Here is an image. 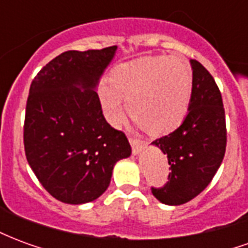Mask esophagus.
<instances>
[{
	"instance_id": "34e87169",
	"label": "esophagus",
	"mask_w": 248,
	"mask_h": 248,
	"mask_svg": "<svg viewBox=\"0 0 248 248\" xmlns=\"http://www.w3.org/2000/svg\"><path fill=\"white\" fill-rule=\"evenodd\" d=\"M130 145H131V149H133V153L134 154H140V150L143 149V140H138L135 137H129Z\"/></svg>"
}]
</instances>
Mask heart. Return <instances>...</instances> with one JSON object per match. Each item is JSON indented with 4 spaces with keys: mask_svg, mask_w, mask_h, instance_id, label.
Instances as JSON below:
<instances>
[{
    "mask_svg": "<svg viewBox=\"0 0 248 248\" xmlns=\"http://www.w3.org/2000/svg\"><path fill=\"white\" fill-rule=\"evenodd\" d=\"M192 77L179 58L146 57L115 67L98 86L106 118L118 124L127 111L146 133L165 135L181 126L190 108Z\"/></svg>",
    "mask_w": 248,
    "mask_h": 248,
    "instance_id": "b5f03b06",
    "label": "heart"
}]
</instances>
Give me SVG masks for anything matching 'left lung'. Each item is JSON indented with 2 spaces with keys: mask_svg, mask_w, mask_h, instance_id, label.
I'll use <instances>...</instances> for the list:
<instances>
[{
  "mask_svg": "<svg viewBox=\"0 0 248 248\" xmlns=\"http://www.w3.org/2000/svg\"><path fill=\"white\" fill-rule=\"evenodd\" d=\"M192 90L190 108L182 124L153 145L169 161V181L151 187L165 204L178 206L191 201L213 181L223 161L227 130L223 101L213 76L201 62L191 60Z\"/></svg>",
  "mask_w": 248,
  "mask_h": 248,
  "instance_id": "8db88e82",
  "label": "left lung"
}]
</instances>
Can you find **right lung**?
I'll use <instances>...</instances> for the list:
<instances>
[{
    "mask_svg": "<svg viewBox=\"0 0 248 248\" xmlns=\"http://www.w3.org/2000/svg\"><path fill=\"white\" fill-rule=\"evenodd\" d=\"M117 46L62 53L30 85L24 124L26 159L51 197L93 202L114 165L131 154L126 135L106 122L95 87Z\"/></svg>",
    "mask_w": 248,
    "mask_h": 248,
    "instance_id": "add662e5",
    "label": "right lung"
}]
</instances>
